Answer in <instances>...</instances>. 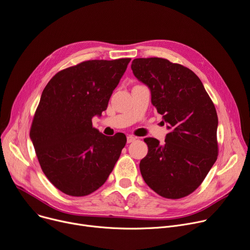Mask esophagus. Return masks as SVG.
<instances>
[{"instance_id":"1","label":"esophagus","mask_w":250,"mask_h":250,"mask_svg":"<svg viewBox=\"0 0 250 250\" xmlns=\"http://www.w3.org/2000/svg\"><path fill=\"white\" fill-rule=\"evenodd\" d=\"M135 140H136V138L134 137V136H132V135L127 136V143H132V142H134Z\"/></svg>"}]
</instances>
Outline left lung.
I'll use <instances>...</instances> for the list:
<instances>
[{
	"mask_svg": "<svg viewBox=\"0 0 250 250\" xmlns=\"http://www.w3.org/2000/svg\"><path fill=\"white\" fill-rule=\"evenodd\" d=\"M134 76L151 92V103L169 133L165 142L145 138L147 155L140 161L146 184L165 198L192 193L217 159L218 118L200 79L190 69L162 58L132 61Z\"/></svg>",
	"mask_w": 250,
	"mask_h": 250,
	"instance_id": "left-lung-1",
	"label": "left lung"
}]
</instances>
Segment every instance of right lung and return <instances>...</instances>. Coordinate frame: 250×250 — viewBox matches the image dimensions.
Returning <instances> with one entry per match:
<instances>
[{"instance_id":"right-lung-1","label":"right lung","mask_w":250,"mask_h":250,"mask_svg":"<svg viewBox=\"0 0 250 250\" xmlns=\"http://www.w3.org/2000/svg\"><path fill=\"white\" fill-rule=\"evenodd\" d=\"M130 61L82 62L57 73L42 92L30 138L44 174L67 195L100 188L120 157L126 136L103 135L92 118L107 109Z\"/></svg>"}]
</instances>
